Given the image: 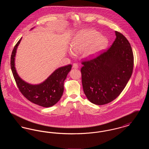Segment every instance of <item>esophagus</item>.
Returning a JSON list of instances; mask_svg holds the SVG:
<instances>
[{
    "mask_svg": "<svg viewBox=\"0 0 149 149\" xmlns=\"http://www.w3.org/2000/svg\"><path fill=\"white\" fill-rule=\"evenodd\" d=\"M72 68H74V69H78V64H76V63H74L73 65H72Z\"/></svg>",
    "mask_w": 149,
    "mask_h": 149,
    "instance_id": "1",
    "label": "esophagus"
}]
</instances>
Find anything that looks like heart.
Wrapping results in <instances>:
<instances>
[{
    "instance_id": "1",
    "label": "heart",
    "mask_w": 149,
    "mask_h": 149,
    "mask_svg": "<svg viewBox=\"0 0 149 149\" xmlns=\"http://www.w3.org/2000/svg\"><path fill=\"white\" fill-rule=\"evenodd\" d=\"M100 36L99 32L95 31L81 32L75 36L71 43L72 50L69 51L70 54L74 55L75 53L84 50V56L88 58L95 56L106 47L108 42L107 38Z\"/></svg>"
}]
</instances>
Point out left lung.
Here are the masks:
<instances>
[{"instance_id": "8db88e82", "label": "left lung", "mask_w": 149, "mask_h": 149, "mask_svg": "<svg viewBox=\"0 0 149 149\" xmlns=\"http://www.w3.org/2000/svg\"><path fill=\"white\" fill-rule=\"evenodd\" d=\"M116 38L108 50L81 62V81L88 100L104 105L116 99L131 77L134 55L127 39L115 31Z\"/></svg>"}]
</instances>
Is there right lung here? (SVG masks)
Returning <instances> with one entry per match:
<instances>
[{"label": "right lung", "mask_w": 149, "mask_h": 149, "mask_svg": "<svg viewBox=\"0 0 149 149\" xmlns=\"http://www.w3.org/2000/svg\"><path fill=\"white\" fill-rule=\"evenodd\" d=\"M22 38L15 45L10 57V66L15 83L22 95L30 102L43 107H50L60 99L64 92V82L71 70V65L61 67L54 71L42 83L32 85L21 79L14 66L16 50Z\"/></svg>", "instance_id": "add662e5"}]
</instances>
